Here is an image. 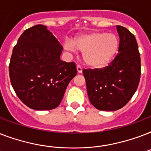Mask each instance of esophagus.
<instances>
[{"mask_svg": "<svg viewBox=\"0 0 151 151\" xmlns=\"http://www.w3.org/2000/svg\"><path fill=\"white\" fill-rule=\"evenodd\" d=\"M77 70H78V73H82V67L80 65H78L77 66Z\"/></svg>", "mask_w": 151, "mask_h": 151, "instance_id": "obj_1", "label": "esophagus"}]
</instances>
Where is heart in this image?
<instances>
[{"instance_id":"1","label":"heart","mask_w":151,"mask_h":151,"mask_svg":"<svg viewBox=\"0 0 151 151\" xmlns=\"http://www.w3.org/2000/svg\"><path fill=\"white\" fill-rule=\"evenodd\" d=\"M65 48L69 51L83 52V59L88 66L102 68L112 61L119 48V40L115 34L92 31L80 34L73 40V44L66 42Z\"/></svg>"}]
</instances>
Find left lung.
<instances>
[{"label": "left lung", "mask_w": 151, "mask_h": 151, "mask_svg": "<svg viewBox=\"0 0 151 151\" xmlns=\"http://www.w3.org/2000/svg\"><path fill=\"white\" fill-rule=\"evenodd\" d=\"M117 30L119 52L109 66L83 70L90 103L100 110L114 111L126 105L140 80V54L136 37L124 27L117 26Z\"/></svg>", "instance_id": "1"}]
</instances>
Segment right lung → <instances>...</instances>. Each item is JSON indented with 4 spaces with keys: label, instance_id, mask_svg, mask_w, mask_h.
<instances>
[{
    "label": "right lung",
    "instance_id": "add662e5",
    "mask_svg": "<svg viewBox=\"0 0 151 151\" xmlns=\"http://www.w3.org/2000/svg\"><path fill=\"white\" fill-rule=\"evenodd\" d=\"M63 47L47 27L26 29L14 47L9 76L20 100L37 110L56 108L77 74L76 64L60 59Z\"/></svg>",
    "mask_w": 151,
    "mask_h": 151
}]
</instances>
